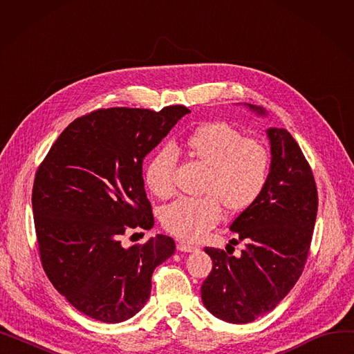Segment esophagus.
I'll list each match as a JSON object with an SVG mask.
<instances>
[{
    "label": "esophagus",
    "instance_id": "obj_1",
    "mask_svg": "<svg viewBox=\"0 0 354 354\" xmlns=\"http://www.w3.org/2000/svg\"><path fill=\"white\" fill-rule=\"evenodd\" d=\"M176 248H178L180 252H192V251L196 250V247L189 245V244H187V243H179V244L176 245Z\"/></svg>",
    "mask_w": 354,
    "mask_h": 354
}]
</instances>
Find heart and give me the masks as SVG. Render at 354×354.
Here are the masks:
<instances>
[{
    "label": "heart",
    "instance_id": "1",
    "mask_svg": "<svg viewBox=\"0 0 354 354\" xmlns=\"http://www.w3.org/2000/svg\"><path fill=\"white\" fill-rule=\"evenodd\" d=\"M183 149L191 159L208 167L202 183L205 196L178 199L165 208L162 221L172 235L198 241L221 221V203L231 214L254 205L267 187L271 159L266 146L227 122L199 124L183 139ZM175 169L176 153L169 146L158 147L149 158L145 179L159 199L175 195Z\"/></svg>",
    "mask_w": 354,
    "mask_h": 354
}]
</instances>
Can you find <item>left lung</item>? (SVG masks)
<instances>
[{
  "mask_svg": "<svg viewBox=\"0 0 354 354\" xmlns=\"http://www.w3.org/2000/svg\"><path fill=\"white\" fill-rule=\"evenodd\" d=\"M267 135L272 155L267 187L231 225L247 248L234 257L205 247L212 271L201 287L202 303L235 324L261 317L290 292L304 270L317 216V187L299 143L283 127H270Z\"/></svg>",
  "mask_w": 354,
  "mask_h": 354,
  "instance_id": "1",
  "label": "left lung"
}]
</instances>
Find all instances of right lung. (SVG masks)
Masks as SVG:
<instances>
[{"label": "right lung", "instance_id": "add662e5", "mask_svg": "<svg viewBox=\"0 0 354 354\" xmlns=\"http://www.w3.org/2000/svg\"><path fill=\"white\" fill-rule=\"evenodd\" d=\"M188 113L180 104L93 110L63 130L35 172L31 202L44 272L91 319L133 317L151 295L153 270L175 252L167 235L130 248L120 238L153 227L143 159Z\"/></svg>", "mask_w": 354, "mask_h": 354}]
</instances>
